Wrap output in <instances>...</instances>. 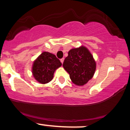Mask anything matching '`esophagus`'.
I'll return each instance as SVG.
<instances>
[{
  "instance_id": "1",
  "label": "esophagus",
  "mask_w": 130,
  "mask_h": 130,
  "mask_svg": "<svg viewBox=\"0 0 130 130\" xmlns=\"http://www.w3.org/2000/svg\"><path fill=\"white\" fill-rule=\"evenodd\" d=\"M60 62H62V63H63V62H64V59H63H63H60Z\"/></svg>"
}]
</instances>
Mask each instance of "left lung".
I'll list each match as a JSON object with an SVG mask.
<instances>
[{
	"label": "left lung",
	"mask_w": 130,
	"mask_h": 130,
	"mask_svg": "<svg viewBox=\"0 0 130 130\" xmlns=\"http://www.w3.org/2000/svg\"><path fill=\"white\" fill-rule=\"evenodd\" d=\"M68 54L63 63V68L70 74L73 83L84 86L93 77L96 62L89 49L84 46L71 49Z\"/></svg>",
	"instance_id": "8db88e82"
}]
</instances>
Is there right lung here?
Here are the masks:
<instances>
[{"instance_id":"obj_1","label":"right lung","mask_w":130,"mask_h":130,"mask_svg":"<svg viewBox=\"0 0 130 130\" xmlns=\"http://www.w3.org/2000/svg\"><path fill=\"white\" fill-rule=\"evenodd\" d=\"M61 66L62 63L54 54L43 52L33 62L32 75L40 84H47L53 79L55 71Z\"/></svg>"}]
</instances>
